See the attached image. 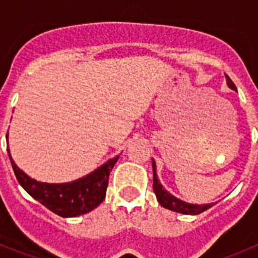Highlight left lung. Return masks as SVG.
Listing matches in <instances>:
<instances>
[{
	"mask_svg": "<svg viewBox=\"0 0 258 258\" xmlns=\"http://www.w3.org/2000/svg\"><path fill=\"white\" fill-rule=\"evenodd\" d=\"M226 80H227V85H229L231 89H234V90H236L235 84L232 83L231 79H230L227 75H226ZM152 169H154V186H152V188H154V192L155 195H156L157 200H159V203H160L164 208L170 209V211L178 212V213H183V214H199L213 206V204L197 206V204H188V203H184L182 202V200L177 199L175 197H173L172 194H169L166 190H164L160 181L157 179L156 164H155L154 160H152Z\"/></svg>",
	"mask_w": 258,
	"mask_h": 258,
	"instance_id": "left-lung-1",
	"label": "left lung"
}]
</instances>
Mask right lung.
<instances>
[{
	"label": "right lung",
	"mask_w": 258,
	"mask_h": 258,
	"mask_svg": "<svg viewBox=\"0 0 258 258\" xmlns=\"http://www.w3.org/2000/svg\"><path fill=\"white\" fill-rule=\"evenodd\" d=\"M8 137V134H6ZM11 165L18 182L33 199L40 202L51 212L60 217H76L80 214L97 208L106 197L108 186L109 172L117 161L118 156L113 157L98 168L95 172L70 183H42L29 178L14 163L8 150Z\"/></svg>",
	"instance_id": "obj_1"
}]
</instances>
